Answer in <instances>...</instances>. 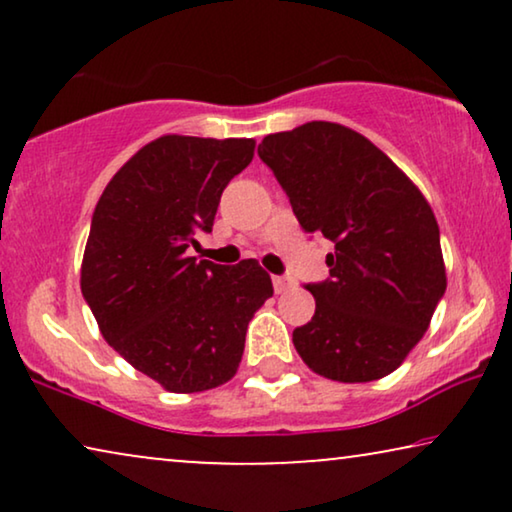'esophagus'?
Segmentation results:
<instances>
[{"mask_svg": "<svg viewBox=\"0 0 512 512\" xmlns=\"http://www.w3.org/2000/svg\"><path fill=\"white\" fill-rule=\"evenodd\" d=\"M272 286H275V293H284V291H289V289H291L293 282H291L289 277L275 275V277H272Z\"/></svg>", "mask_w": 512, "mask_h": 512, "instance_id": "1", "label": "esophagus"}]
</instances>
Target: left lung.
Listing matches in <instances>:
<instances>
[{"mask_svg":"<svg viewBox=\"0 0 512 512\" xmlns=\"http://www.w3.org/2000/svg\"><path fill=\"white\" fill-rule=\"evenodd\" d=\"M258 156L305 233L335 247L328 279L305 286L317 310L293 331L300 359L338 382L394 373L447 286L429 202L373 142L338 123L275 132L258 144Z\"/></svg>","mask_w":512,"mask_h":512,"instance_id":"1","label":"left lung"}]
</instances>
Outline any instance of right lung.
I'll return each instance as SVG.
<instances>
[{"label":"right lung","instance_id":"obj_1","mask_svg":"<svg viewBox=\"0 0 512 512\" xmlns=\"http://www.w3.org/2000/svg\"><path fill=\"white\" fill-rule=\"evenodd\" d=\"M254 158V139L165 135L139 149L97 202L81 293L104 340L174 394L226 384L254 312L272 296L254 258L198 261L223 188Z\"/></svg>","mask_w":512,"mask_h":512}]
</instances>
